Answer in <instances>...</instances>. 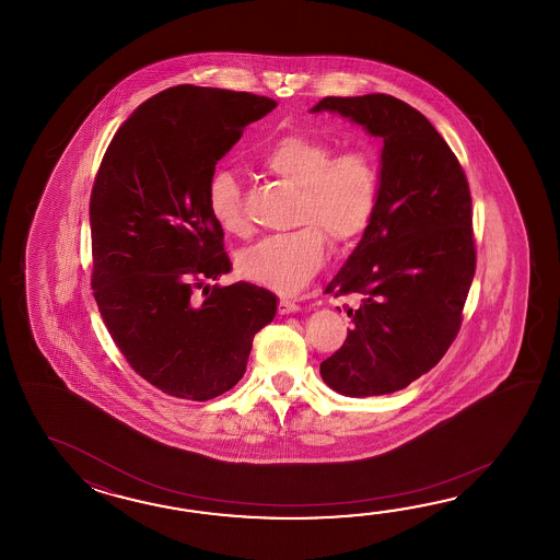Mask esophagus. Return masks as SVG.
Masks as SVG:
<instances>
[{"label":"esophagus","mask_w":560,"mask_h":560,"mask_svg":"<svg viewBox=\"0 0 560 560\" xmlns=\"http://www.w3.org/2000/svg\"><path fill=\"white\" fill-rule=\"evenodd\" d=\"M298 310H300V306H298L296 302H292V300H280V304H278V312H280L282 316L294 314Z\"/></svg>","instance_id":"34e87169"}]
</instances>
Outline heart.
I'll use <instances>...</instances> for the list:
<instances>
[{
	"label": "heart",
	"mask_w": 560,
	"mask_h": 560,
	"mask_svg": "<svg viewBox=\"0 0 560 560\" xmlns=\"http://www.w3.org/2000/svg\"><path fill=\"white\" fill-rule=\"evenodd\" d=\"M260 166L296 186L292 222L296 230L260 240L238 258V270L278 294L302 292L326 262V238L346 246L369 230L381 203L382 176L376 155L364 148L334 154L322 136L292 131L268 143ZM208 210L232 236L248 232L238 179L218 170L208 182Z\"/></svg>",
	"instance_id": "b5f03b06"
}]
</instances>
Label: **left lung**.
<instances>
[{"label": "left lung", "mask_w": 560, "mask_h": 560, "mask_svg": "<svg viewBox=\"0 0 560 560\" xmlns=\"http://www.w3.org/2000/svg\"><path fill=\"white\" fill-rule=\"evenodd\" d=\"M382 138L381 203L326 292L360 294L345 345L320 364L345 396L402 390L434 369L456 338L476 268L465 170L418 109L386 94L320 100Z\"/></svg>", "instance_id": "8db88e82"}]
</instances>
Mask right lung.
I'll return each instance as SVG.
<instances>
[{
  "mask_svg": "<svg viewBox=\"0 0 560 560\" xmlns=\"http://www.w3.org/2000/svg\"><path fill=\"white\" fill-rule=\"evenodd\" d=\"M276 107L248 92L174 85L145 100L107 145L90 198L92 288L107 332L143 381L210 400L246 372L275 320L260 285H210L232 270L206 202L215 164Z\"/></svg>",
  "mask_w": 560,
  "mask_h": 560,
  "instance_id": "add662e5",
  "label": "right lung"
}]
</instances>
